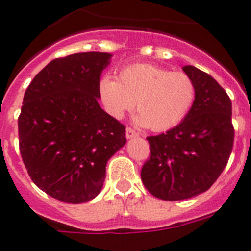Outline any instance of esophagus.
Here are the masks:
<instances>
[{
	"mask_svg": "<svg viewBox=\"0 0 251 251\" xmlns=\"http://www.w3.org/2000/svg\"><path fill=\"white\" fill-rule=\"evenodd\" d=\"M138 133L135 132V130H133L132 128H127V129H126V137H127V139H132V138H135V137H138Z\"/></svg>",
	"mask_w": 251,
	"mask_h": 251,
	"instance_id": "esophagus-1",
	"label": "esophagus"
}]
</instances>
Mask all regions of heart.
Wrapping results in <instances>:
<instances>
[{"instance_id":"1","label":"heart","mask_w":251,"mask_h":251,"mask_svg":"<svg viewBox=\"0 0 251 251\" xmlns=\"http://www.w3.org/2000/svg\"><path fill=\"white\" fill-rule=\"evenodd\" d=\"M100 92L110 116L121 119L135 104L134 123L154 132L178 126L192 109L197 94L194 80L188 75L148 63L122 68L118 82L103 77Z\"/></svg>"}]
</instances>
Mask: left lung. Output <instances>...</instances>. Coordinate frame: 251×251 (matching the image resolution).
Instances as JSON below:
<instances>
[{"label": "left lung", "instance_id": "1", "mask_svg": "<svg viewBox=\"0 0 251 251\" xmlns=\"http://www.w3.org/2000/svg\"><path fill=\"white\" fill-rule=\"evenodd\" d=\"M183 71L194 80L195 100L174 128L148 137L151 158L142 168L146 189L163 201H184L206 192L222 174L234 142L231 100L208 73Z\"/></svg>", "mask_w": 251, "mask_h": 251}]
</instances>
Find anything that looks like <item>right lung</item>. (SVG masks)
<instances>
[{"mask_svg": "<svg viewBox=\"0 0 251 251\" xmlns=\"http://www.w3.org/2000/svg\"><path fill=\"white\" fill-rule=\"evenodd\" d=\"M110 58L84 52L53 59L25 93L18 117L22 160L37 187L63 203L97 197L108 160L127 143L124 126L98 103Z\"/></svg>", "mask_w": 251, "mask_h": 251, "instance_id": "right-lung-1", "label": "right lung"}]
</instances>
